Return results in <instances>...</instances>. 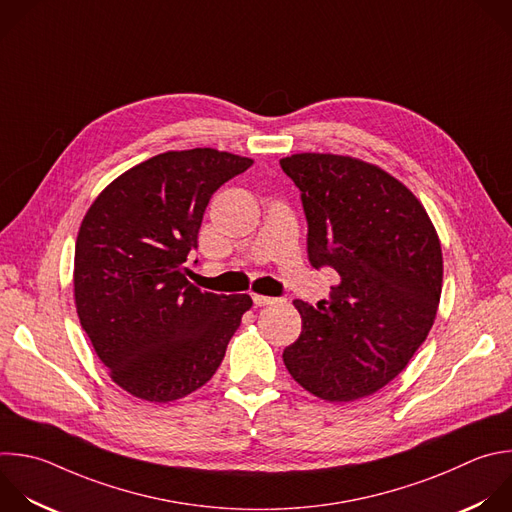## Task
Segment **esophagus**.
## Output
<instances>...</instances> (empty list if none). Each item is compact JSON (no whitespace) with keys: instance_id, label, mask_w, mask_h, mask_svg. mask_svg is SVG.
Masks as SVG:
<instances>
[{"instance_id":"obj_1","label":"esophagus","mask_w":512,"mask_h":512,"mask_svg":"<svg viewBox=\"0 0 512 512\" xmlns=\"http://www.w3.org/2000/svg\"><path fill=\"white\" fill-rule=\"evenodd\" d=\"M251 297H253V303L255 305H269V303H273L275 299L273 297H267V295H259V293H251Z\"/></svg>"}]
</instances>
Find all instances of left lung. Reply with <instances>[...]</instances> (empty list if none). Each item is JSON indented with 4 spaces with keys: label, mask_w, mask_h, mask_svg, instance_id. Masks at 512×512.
Masks as SVG:
<instances>
[{
    "label": "left lung",
    "mask_w": 512,
    "mask_h": 512,
    "mask_svg": "<svg viewBox=\"0 0 512 512\" xmlns=\"http://www.w3.org/2000/svg\"><path fill=\"white\" fill-rule=\"evenodd\" d=\"M279 164L301 191L309 263L339 275L317 307L293 301L303 325L285 368L329 402L370 396L408 366L436 319L440 239L412 191L376 164L319 152Z\"/></svg>",
    "instance_id": "8db88e82"
}]
</instances>
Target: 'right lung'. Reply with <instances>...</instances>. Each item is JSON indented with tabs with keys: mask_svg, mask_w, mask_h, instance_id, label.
<instances>
[{
	"mask_svg": "<svg viewBox=\"0 0 512 512\" xmlns=\"http://www.w3.org/2000/svg\"><path fill=\"white\" fill-rule=\"evenodd\" d=\"M251 158L215 148L168 150L112 181L76 239L74 301L112 382L146 402L205 386L253 305L185 277L213 193Z\"/></svg>",
	"mask_w": 512,
	"mask_h": 512,
	"instance_id": "obj_1",
	"label": "right lung"
}]
</instances>
